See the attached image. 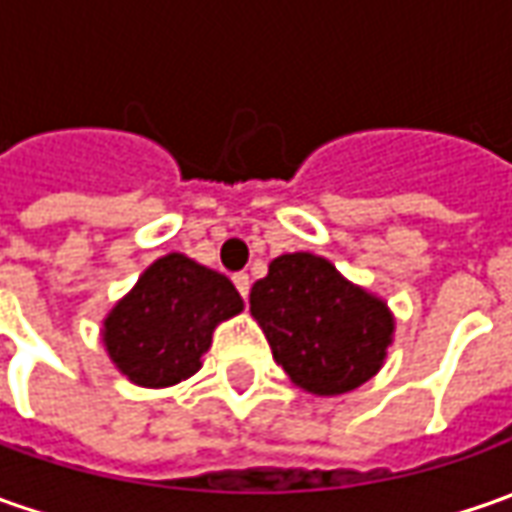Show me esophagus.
I'll list each match as a JSON object with an SVG mask.
<instances>
[{"mask_svg": "<svg viewBox=\"0 0 512 512\" xmlns=\"http://www.w3.org/2000/svg\"><path fill=\"white\" fill-rule=\"evenodd\" d=\"M232 280H235V289L240 291V297H246V294H249V286H252L249 274L238 272V274H235V277H232Z\"/></svg>", "mask_w": 512, "mask_h": 512, "instance_id": "34e87169", "label": "esophagus"}]
</instances>
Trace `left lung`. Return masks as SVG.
<instances>
[{
	"label": "left lung",
	"mask_w": 512,
	"mask_h": 512,
	"mask_svg": "<svg viewBox=\"0 0 512 512\" xmlns=\"http://www.w3.org/2000/svg\"><path fill=\"white\" fill-rule=\"evenodd\" d=\"M249 311L294 385L337 397L377 374L394 340V314L377 294L345 280L326 257L294 252L269 263Z\"/></svg>",
	"instance_id": "8db88e82"
}]
</instances>
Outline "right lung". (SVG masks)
Listing matches in <instances>:
<instances>
[{
    "label": "right lung",
    "instance_id": "add662e5",
    "mask_svg": "<svg viewBox=\"0 0 512 512\" xmlns=\"http://www.w3.org/2000/svg\"><path fill=\"white\" fill-rule=\"evenodd\" d=\"M243 311L229 277L192 257H158L104 320L101 340L115 368L144 388L192 377L218 323Z\"/></svg>",
    "mask_w": 512,
    "mask_h": 512
}]
</instances>
